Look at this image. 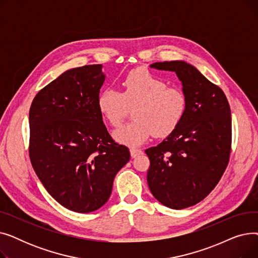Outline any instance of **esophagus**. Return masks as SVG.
Returning <instances> with one entry per match:
<instances>
[{"instance_id": "esophagus-1", "label": "esophagus", "mask_w": 258, "mask_h": 258, "mask_svg": "<svg viewBox=\"0 0 258 258\" xmlns=\"http://www.w3.org/2000/svg\"><path fill=\"white\" fill-rule=\"evenodd\" d=\"M130 152H131L132 158H136V157H138L139 155L142 154V151L139 150V148H131Z\"/></svg>"}]
</instances>
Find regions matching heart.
<instances>
[{
    "instance_id": "obj_1",
    "label": "heart",
    "mask_w": 258,
    "mask_h": 258,
    "mask_svg": "<svg viewBox=\"0 0 258 258\" xmlns=\"http://www.w3.org/2000/svg\"><path fill=\"white\" fill-rule=\"evenodd\" d=\"M121 93L106 88L97 99L108 124L117 127L134 108L135 121L119 127L114 138L128 146L143 144L152 135L165 138L179 126L186 112L185 93L146 69H135L121 80Z\"/></svg>"
}]
</instances>
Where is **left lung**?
Segmentation results:
<instances>
[{
	"mask_svg": "<svg viewBox=\"0 0 258 258\" xmlns=\"http://www.w3.org/2000/svg\"><path fill=\"white\" fill-rule=\"evenodd\" d=\"M151 68L175 72L187 105L179 126L145 151L151 162L147 183L161 204L184 209L204 200L226 170L232 142L231 111L223 90L194 66L172 60Z\"/></svg>",
	"mask_w": 258,
	"mask_h": 258,
	"instance_id": "left-lung-1",
	"label": "left lung"
}]
</instances>
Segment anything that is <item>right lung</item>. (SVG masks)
I'll return each instance as SVG.
<instances>
[{"mask_svg":"<svg viewBox=\"0 0 258 258\" xmlns=\"http://www.w3.org/2000/svg\"><path fill=\"white\" fill-rule=\"evenodd\" d=\"M101 67L66 71L35 95L29 112L32 167L54 200L79 213L105 204L131 157L103 124L97 104Z\"/></svg>","mask_w":258,"mask_h":258,"instance_id":"obj_1","label":"right lung"}]
</instances>
